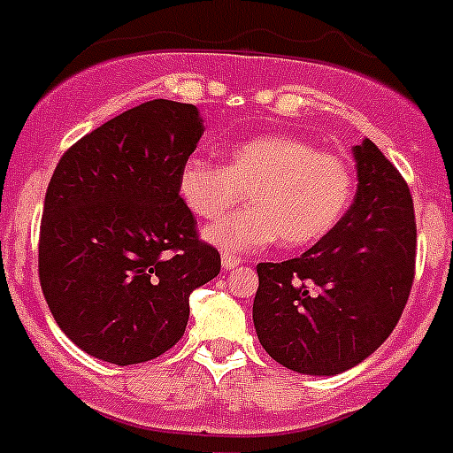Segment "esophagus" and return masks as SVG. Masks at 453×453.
Listing matches in <instances>:
<instances>
[{"instance_id":"obj_1","label":"esophagus","mask_w":453,"mask_h":453,"mask_svg":"<svg viewBox=\"0 0 453 453\" xmlns=\"http://www.w3.org/2000/svg\"><path fill=\"white\" fill-rule=\"evenodd\" d=\"M221 265H223V272H232L234 270V267H239V261H236V258H232V257H223V261H221Z\"/></svg>"}]
</instances>
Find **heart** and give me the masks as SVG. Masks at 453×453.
<instances>
[{"label":"heart","mask_w":453,"mask_h":453,"mask_svg":"<svg viewBox=\"0 0 453 453\" xmlns=\"http://www.w3.org/2000/svg\"><path fill=\"white\" fill-rule=\"evenodd\" d=\"M352 170L343 159L289 134H258L226 150V164L188 157L177 192L188 212L217 221L245 199L250 208L205 227L203 239L226 254L267 245L319 243L343 219L352 199Z\"/></svg>","instance_id":"b5f03b06"}]
</instances>
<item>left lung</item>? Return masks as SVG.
Instances as JSON below:
<instances>
[{
  "label": "left lung",
  "mask_w": 453,
  "mask_h": 453,
  "mask_svg": "<svg viewBox=\"0 0 453 453\" xmlns=\"http://www.w3.org/2000/svg\"><path fill=\"white\" fill-rule=\"evenodd\" d=\"M352 152L358 188L338 226L298 258L257 265V336L298 374L336 376L372 357L396 327L414 280L410 188L370 139Z\"/></svg>",
  "instance_id": "8db88e82"
}]
</instances>
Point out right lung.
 <instances>
[{"instance_id": "obj_1", "label": "right lung", "mask_w": 453, "mask_h": 453, "mask_svg": "<svg viewBox=\"0 0 453 453\" xmlns=\"http://www.w3.org/2000/svg\"><path fill=\"white\" fill-rule=\"evenodd\" d=\"M203 130L196 105L146 101L79 139L48 183L39 283L61 332L99 361L168 352L192 289L221 270L177 192Z\"/></svg>"}]
</instances>
